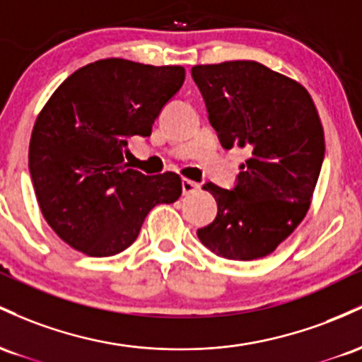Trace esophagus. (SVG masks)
Wrapping results in <instances>:
<instances>
[{
	"mask_svg": "<svg viewBox=\"0 0 362 362\" xmlns=\"http://www.w3.org/2000/svg\"><path fill=\"white\" fill-rule=\"evenodd\" d=\"M181 186H182V194H193L198 188H200V185H198V182H194L192 180H186V177H182Z\"/></svg>",
	"mask_w": 362,
	"mask_h": 362,
	"instance_id": "34e87169",
	"label": "esophagus"
}]
</instances>
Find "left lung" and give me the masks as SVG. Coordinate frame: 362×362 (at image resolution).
I'll return each mask as SVG.
<instances>
[{
    "mask_svg": "<svg viewBox=\"0 0 362 362\" xmlns=\"http://www.w3.org/2000/svg\"><path fill=\"white\" fill-rule=\"evenodd\" d=\"M192 76L222 147L250 152L233 189L203 185L218 210L198 238L227 259L267 257L310 209L325 157L318 111L301 83L257 61L197 64Z\"/></svg>",
    "mask_w": 362,
    "mask_h": 362,
    "instance_id": "left-lung-1",
    "label": "left lung"
}]
</instances>
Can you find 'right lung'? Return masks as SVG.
Masks as SVG:
<instances>
[{
    "instance_id": "add662e5",
    "label": "right lung",
    "mask_w": 362,
    "mask_h": 362,
    "mask_svg": "<svg viewBox=\"0 0 362 362\" xmlns=\"http://www.w3.org/2000/svg\"><path fill=\"white\" fill-rule=\"evenodd\" d=\"M182 82V66L107 58L52 93L32 129L28 169L40 212L66 245L97 258L121 253L153 206L181 197L176 173L145 176L124 159L128 138L150 136Z\"/></svg>"
}]
</instances>
